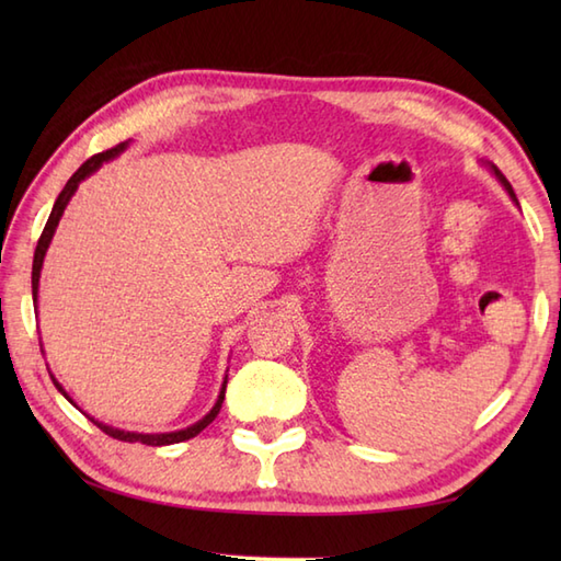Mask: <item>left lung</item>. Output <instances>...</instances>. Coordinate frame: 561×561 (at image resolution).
Wrapping results in <instances>:
<instances>
[{
	"label": "left lung",
	"instance_id": "1",
	"mask_svg": "<svg viewBox=\"0 0 561 561\" xmlns=\"http://www.w3.org/2000/svg\"><path fill=\"white\" fill-rule=\"evenodd\" d=\"M492 171H494V175H496V178H499V181H502V185H504V187H506V190H508V195H511V197H514V199H516V195H514V187H511V183H508V181H506V175H504V173H502V171H499V169H496V165H492ZM516 202H518V199H516Z\"/></svg>",
	"mask_w": 561,
	"mask_h": 561
}]
</instances>
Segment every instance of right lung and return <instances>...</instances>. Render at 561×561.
Here are the masks:
<instances>
[{"mask_svg":"<svg viewBox=\"0 0 561 561\" xmlns=\"http://www.w3.org/2000/svg\"><path fill=\"white\" fill-rule=\"evenodd\" d=\"M125 147H127V141H123V145H117V147H113V149H108V151H101V153H96V157H91L89 161H83V163L79 165V171H77L75 175H71L69 181H67V185H65L62 193L57 195V199H55V207H53V211H50V219H47L45 229H43V233H41V238H38V245H35L33 272H31L33 301H35V296H38V279H41V267H43L45 250H47V245H50V241H53V233H55V229H57L59 217H62V211H65V207H67V202L71 199V195L77 193V187H79V183L83 181V178L91 175V173L96 171V169H101V163H103V161H108V159L117 157V153H121ZM53 383H55V386H57V390L62 392V396L69 400V396H67V392L62 390V386L57 383L55 378H53ZM224 392H226V380H224V386H221L219 400H217V404H214V408H211V412H209L207 416H202V420H199L197 424L187 426V428H181V432H171V434H133V432H121V428L105 426V424H99V422H96V424H99L101 432H105V434L113 436V438H117V440H129V444H147V446H169V444H181V440H187V438L197 436V434L202 432V428L209 426V424L214 422V416H217V414H219V410H221ZM69 402H71V400H69Z\"/></svg>","mask_w":561,"mask_h":561,"instance_id":"right-lung-1","label":"right lung"}]
</instances>
